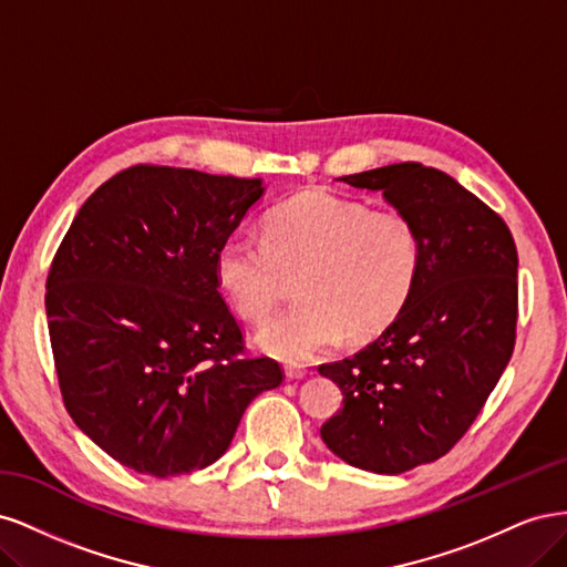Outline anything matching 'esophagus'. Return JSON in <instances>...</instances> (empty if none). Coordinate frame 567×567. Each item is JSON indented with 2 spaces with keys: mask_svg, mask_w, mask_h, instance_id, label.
Returning <instances> with one entry per match:
<instances>
[{
  "mask_svg": "<svg viewBox=\"0 0 567 567\" xmlns=\"http://www.w3.org/2000/svg\"><path fill=\"white\" fill-rule=\"evenodd\" d=\"M307 373H310V371H307V367H302V364H286V379L288 381L305 379Z\"/></svg>",
  "mask_w": 567,
  "mask_h": 567,
  "instance_id": "34e87169",
  "label": "esophagus"
}]
</instances>
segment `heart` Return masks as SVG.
<instances>
[{"label":"heart","mask_w":567,"mask_h":567,"mask_svg":"<svg viewBox=\"0 0 567 567\" xmlns=\"http://www.w3.org/2000/svg\"><path fill=\"white\" fill-rule=\"evenodd\" d=\"M421 265V236L406 215L329 192L284 200L265 217L262 238L229 236L215 257L221 293L252 323L269 319L298 279L300 302L257 333L286 362L331 350L346 333H383L414 296Z\"/></svg>","instance_id":"heart-1"}]
</instances>
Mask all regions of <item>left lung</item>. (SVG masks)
<instances>
[{
    "label": "left lung",
    "mask_w": 567,
    "mask_h": 567,
    "mask_svg": "<svg viewBox=\"0 0 567 567\" xmlns=\"http://www.w3.org/2000/svg\"><path fill=\"white\" fill-rule=\"evenodd\" d=\"M381 192L421 236L423 265L402 315L364 350L321 364L342 409L321 440L350 466L398 475L466 435L516 346L518 250L506 221L450 175L394 163L340 177Z\"/></svg>",
    "instance_id": "1"
}]
</instances>
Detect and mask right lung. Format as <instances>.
I'll use <instances>...</instances> for the list:
<instances>
[{
  "label": "right lung",
  "instance_id": "1",
  "mask_svg": "<svg viewBox=\"0 0 567 567\" xmlns=\"http://www.w3.org/2000/svg\"><path fill=\"white\" fill-rule=\"evenodd\" d=\"M262 179L132 165L84 200L51 260L47 317L68 414L123 466L169 477L229 450L284 369L250 357L215 257Z\"/></svg>",
  "mask_w": 567,
  "mask_h": 567
}]
</instances>
